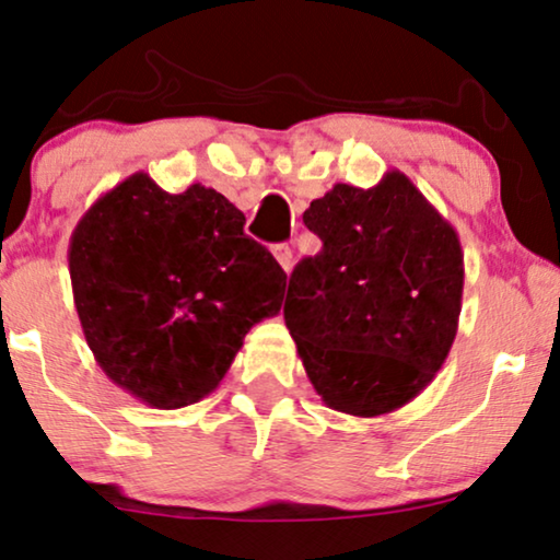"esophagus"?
Wrapping results in <instances>:
<instances>
[{
    "mask_svg": "<svg viewBox=\"0 0 560 560\" xmlns=\"http://www.w3.org/2000/svg\"><path fill=\"white\" fill-rule=\"evenodd\" d=\"M273 256H276V260H279V266L284 268L287 273L292 271V264H294V253H292V248H289L287 243H279V245H273Z\"/></svg>",
    "mask_w": 560,
    "mask_h": 560,
    "instance_id": "1",
    "label": "esophagus"
}]
</instances>
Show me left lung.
<instances>
[{"instance_id":"left-lung-1","label":"left lung","mask_w":560,"mask_h":560,"mask_svg":"<svg viewBox=\"0 0 560 560\" xmlns=\"http://www.w3.org/2000/svg\"><path fill=\"white\" fill-rule=\"evenodd\" d=\"M323 241L289 276L284 319L330 409L378 417L412 401L458 332L464 250L456 228L401 174L335 184L304 212Z\"/></svg>"}]
</instances>
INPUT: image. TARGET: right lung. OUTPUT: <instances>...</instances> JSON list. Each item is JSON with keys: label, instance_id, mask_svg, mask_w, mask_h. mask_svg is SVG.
<instances>
[{"label": "right lung", "instance_id": "1", "mask_svg": "<svg viewBox=\"0 0 560 560\" xmlns=\"http://www.w3.org/2000/svg\"><path fill=\"white\" fill-rule=\"evenodd\" d=\"M243 225L220 191L168 194L143 171L89 207L71 233L69 273L112 384L155 409L218 389L250 327L284 302L287 273Z\"/></svg>", "mask_w": 560, "mask_h": 560}]
</instances>
